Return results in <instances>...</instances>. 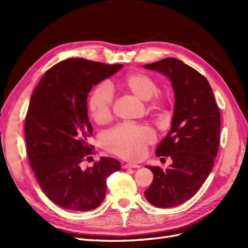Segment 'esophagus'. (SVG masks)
Masks as SVG:
<instances>
[{"mask_svg": "<svg viewBox=\"0 0 248 248\" xmlns=\"http://www.w3.org/2000/svg\"><path fill=\"white\" fill-rule=\"evenodd\" d=\"M124 169H140V164H133V163H126L123 166Z\"/></svg>", "mask_w": 248, "mask_h": 248, "instance_id": "esophagus-1", "label": "esophagus"}]
</instances>
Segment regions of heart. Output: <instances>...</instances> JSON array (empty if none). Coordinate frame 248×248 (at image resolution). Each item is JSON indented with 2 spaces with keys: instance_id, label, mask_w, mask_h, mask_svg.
I'll return each instance as SVG.
<instances>
[{
  "instance_id": "b5f03b06",
  "label": "heart",
  "mask_w": 248,
  "mask_h": 248,
  "mask_svg": "<svg viewBox=\"0 0 248 248\" xmlns=\"http://www.w3.org/2000/svg\"><path fill=\"white\" fill-rule=\"evenodd\" d=\"M119 85L141 100H150L152 108H160L166 103V94L157 91L154 78L142 72H129L119 79ZM114 94L107 84L96 86L89 97L88 108L96 122L103 123L110 118ZM154 140L152 130L146 126L121 124L103 137V146L109 152L125 159L138 160L144 156L147 145Z\"/></svg>"
}]
</instances>
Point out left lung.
<instances>
[{
	"mask_svg": "<svg viewBox=\"0 0 248 248\" xmlns=\"http://www.w3.org/2000/svg\"><path fill=\"white\" fill-rule=\"evenodd\" d=\"M144 67L170 78L175 93L170 130L155 152L170 156L172 163L166 170L148 168L154 178L145 191L151 205L170 208L192 198L211 171L219 146L220 112L209 81L192 67L176 58Z\"/></svg>",
	"mask_w": 248,
	"mask_h": 248,
	"instance_id": "1",
	"label": "left lung"
}]
</instances>
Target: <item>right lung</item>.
<instances>
[{
  "instance_id": "1",
  "label": "right lung",
  "mask_w": 248,
  "mask_h": 248,
  "mask_svg": "<svg viewBox=\"0 0 248 248\" xmlns=\"http://www.w3.org/2000/svg\"><path fill=\"white\" fill-rule=\"evenodd\" d=\"M122 66L67 59L44 73L31 96L25 122L30 166L46 196L64 209L84 212L98 207L108 177L121 169L110 157H101L85 170L80 163L93 149L88 144L93 132L88 94Z\"/></svg>"
}]
</instances>
